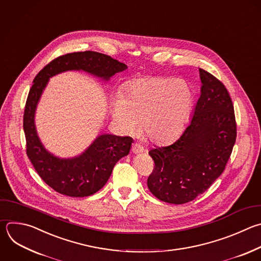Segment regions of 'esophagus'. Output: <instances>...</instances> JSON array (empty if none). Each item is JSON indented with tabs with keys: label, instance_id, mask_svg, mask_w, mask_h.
Returning a JSON list of instances; mask_svg holds the SVG:
<instances>
[{
	"label": "esophagus",
	"instance_id": "obj_1",
	"mask_svg": "<svg viewBox=\"0 0 261 261\" xmlns=\"http://www.w3.org/2000/svg\"><path fill=\"white\" fill-rule=\"evenodd\" d=\"M131 150H132L133 153H140V152H142V151L144 150V148H143L139 143H134V144L132 145Z\"/></svg>",
	"mask_w": 261,
	"mask_h": 261
}]
</instances>
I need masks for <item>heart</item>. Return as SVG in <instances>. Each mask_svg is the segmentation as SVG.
Listing matches in <instances>:
<instances>
[{
  "mask_svg": "<svg viewBox=\"0 0 261 261\" xmlns=\"http://www.w3.org/2000/svg\"><path fill=\"white\" fill-rule=\"evenodd\" d=\"M193 101L192 88L185 80L144 76L129 82L123 97L114 101L113 116L124 132L133 133L141 123L150 141L164 143L181 133Z\"/></svg>",
  "mask_w": 261,
  "mask_h": 261,
  "instance_id": "obj_1",
  "label": "heart"
}]
</instances>
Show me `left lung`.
Instances as JSON below:
<instances>
[{"mask_svg": "<svg viewBox=\"0 0 261 261\" xmlns=\"http://www.w3.org/2000/svg\"><path fill=\"white\" fill-rule=\"evenodd\" d=\"M201 95L193 118L173 143L148 151L154 162L147 178L150 193L170 204H185L207 191L231 154L237 124L224 85L200 68Z\"/></svg>", "mask_w": 261, "mask_h": 261, "instance_id": "1", "label": "left lung"}]
</instances>
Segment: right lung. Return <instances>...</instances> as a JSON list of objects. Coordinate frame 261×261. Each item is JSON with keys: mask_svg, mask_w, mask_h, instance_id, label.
<instances>
[{"mask_svg": "<svg viewBox=\"0 0 261 261\" xmlns=\"http://www.w3.org/2000/svg\"><path fill=\"white\" fill-rule=\"evenodd\" d=\"M126 68L125 63L102 53L73 52L55 58L34 79L23 115L27 153L39 176L57 193L82 198L98 192L109 180L116 163L129 153L133 139L102 134L77 156L60 159L50 153L40 141L35 125L36 109L49 79L66 70H84L109 81Z\"/></svg>", "mask_w": 261, "mask_h": 261, "instance_id": "add662e5", "label": "right lung"}]
</instances>
